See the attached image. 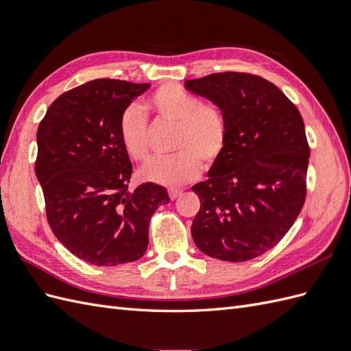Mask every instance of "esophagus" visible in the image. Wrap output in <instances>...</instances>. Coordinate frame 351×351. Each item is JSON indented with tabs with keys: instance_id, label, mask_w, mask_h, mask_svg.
<instances>
[{
	"instance_id": "obj_1",
	"label": "esophagus",
	"mask_w": 351,
	"mask_h": 351,
	"mask_svg": "<svg viewBox=\"0 0 351 351\" xmlns=\"http://www.w3.org/2000/svg\"><path fill=\"white\" fill-rule=\"evenodd\" d=\"M168 195H169V199L176 200L177 197H180V196L183 195V190L182 189H169L168 190Z\"/></svg>"
}]
</instances>
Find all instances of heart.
<instances>
[{
  "mask_svg": "<svg viewBox=\"0 0 351 351\" xmlns=\"http://www.w3.org/2000/svg\"><path fill=\"white\" fill-rule=\"evenodd\" d=\"M149 107L161 120L177 124L174 155L154 156L141 169L145 182L167 187L186 184L195 180L202 161L215 162L224 152L228 139V123L224 112L214 104H206L197 95L174 83L162 84L149 99ZM119 134L124 149L136 161H143L147 146V115L137 104L121 111Z\"/></svg>",
  "mask_w": 351,
  "mask_h": 351,
  "instance_id": "b5f03b06",
  "label": "heart"
}]
</instances>
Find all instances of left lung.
I'll use <instances>...</instances> for the list:
<instances>
[{"instance_id":"left-lung-1","label":"left lung","mask_w":351,"mask_h":351,"mask_svg":"<svg viewBox=\"0 0 351 351\" xmlns=\"http://www.w3.org/2000/svg\"><path fill=\"white\" fill-rule=\"evenodd\" d=\"M224 112L228 139L206 182L192 187L200 209L192 224L199 250L244 262L277 244L306 199L309 143L295 105L256 74L224 71L186 80Z\"/></svg>"}]
</instances>
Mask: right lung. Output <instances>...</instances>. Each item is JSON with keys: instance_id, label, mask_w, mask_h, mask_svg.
Returning a JSON list of instances; mask_svg holds the SVG:
<instances>
[{"instance_id": "add662e5", "label": "right lung", "mask_w": 351, "mask_h": 351, "mask_svg": "<svg viewBox=\"0 0 351 351\" xmlns=\"http://www.w3.org/2000/svg\"><path fill=\"white\" fill-rule=\"evenodd\" d=\"M149 83L95 79L49 105L36 142V177L48 224L73 254L97 267L141 259L149 221L168 204L162 186L143 183L133 192L130 158L119 134L121 111Z\"/></svg>"}]
</instances>
